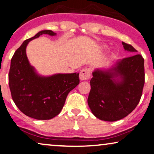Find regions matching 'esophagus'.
I'll return each mask as SVG.
<instances>
[{
  "mask_svg": "<svg viewBox=\"0 0 154 154\" xmlns=\"http://www.w3.org/2000/svg\"><path fill=\"white\" fill-rule=\"evenodd\" d=\"M90 76H91L90 69L89 68H84L82 69L80 74H79V79L82 81H85L89 79Z\"/></svg>",
  "mask_w": 154,
  "mask_h": 154,
  "instance_id": "1",
  "label": "esophagus"
}]
</instances>
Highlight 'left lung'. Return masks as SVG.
<instances>
[{"mask_svg":"<svg viewBox=\"0 0 154 154\" xmlns=\"http://www.w3.org/2000/svg\"><path fill=\"white\" fill-rule=\"evenodd\" d=\"M122 44L125 51L137 52L131 45ZM92 75L87 101L96 118L117 121L137 107L144 85V60L140 54L117 60L108 68L95 69Z\"/></svg>","mask_w":154,"mask_h":154,"instance_id":"obj_1","label":"left lung"}]
</instances>
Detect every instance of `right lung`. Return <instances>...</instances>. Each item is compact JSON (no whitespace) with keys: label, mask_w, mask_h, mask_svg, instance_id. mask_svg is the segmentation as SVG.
<instances>
[{"label":"right lung","mask_w":154,"mask_h":154,"mask_svg":"<svg viewBox=\"0 0 154 154\" xmlns=\"http://www.w3.org/2000/svg\"><path fill=\"white\" fill-rule=\"evenodd\" d=\"M42 34L56 36L42 30L22 43L11 59L9 87L17 107L24 115L36 120H50L60 113L67 94L79 83V73H58L42 76L31 65L26 54L29 42Z\"/></svg>","instance_id":"right-lung-1"}]
</instances>
